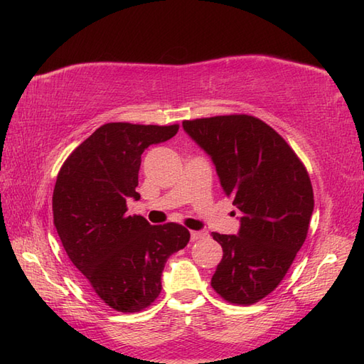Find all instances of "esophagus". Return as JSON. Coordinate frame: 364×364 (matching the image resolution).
I'll return each mask as SVG.
<instances>
[{
	"instance_id": "34e87169",
	"label": "esophagus",
	"mask_w": 364,
	"mask_h": 364,
	"mask_svg": "<svg viewBox=\"0 0 364 364\" xmlns=\"http://www.w3.org/2000/svg\"><path fill=\"white\" fill-rule=\"evenodd\" d=\"M206 237L205 231H191V239L192 241H198V239Z\"/></svg>"
}]
</instances>
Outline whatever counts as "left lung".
I'll return each mask as SVG.
<instances>
[{"mask_svg": "<svg viewBox=\"0 0 364 364\" xmlns=\"http://www.w3.org/2000/svg\"><path fill=\"white\" fill-rule=\"evenodd\" d=\"M183 128L241 211L237 235L213 233L223 257L211 286L231 304H257L280 284L305 242L314 210L310 176L284 139L252 115L184 120Z\"/></svg>", "mask_w": 364, "mask_h": 364, "instance_id": "8db88e82", "label": "left lung"}]
</instances>
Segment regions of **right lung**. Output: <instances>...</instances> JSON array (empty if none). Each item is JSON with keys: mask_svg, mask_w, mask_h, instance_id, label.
<instances>
[{"mask_svg": "<svg viewBox=\"0 0 364 364\" xmlns=\"http://www.w3.org/2000/svg\"><path fill=\"white\" fill-rule=\"evenodd\" d=\"M178 128L106 123L76 146L58 173L53 219L60 242L92 291L115 311L150 306L167 258L189 242L183 225H150L142 215L127 214V200L141 198L142 153L172 139Z\"/></svg>", "mask_w": 364, "mask_h": 364, "instance_id": "right-lung-1", "label": "right lung"}]
</instances>
